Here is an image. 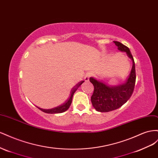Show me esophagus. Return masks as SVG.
I'll use <instances>...</instances> for the list:
<instances>
[{"label":"esophagus","instance_id":"esophagus-1","mask_svg":"<svg viewBox=\"0 0 158 158\" xmlns=\"http://www.w3.org/2000/svg\"><path fill=\"white\" fill-rule=\"evenodd\" d=\"M91 75H92L91 73H90V72H87V73L85 74V77H84V79H85V81H88L89 80L90 77H91Z\"/></svg>","mask_w":158,"mask_h":158}]
</instances>
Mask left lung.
Segmentation results:
<instances>
[{"mask_svg": "<svg viewBox=\"0 0 158 158\" xmlns=\"http://www.w3.org/2000/svg\"><path fill=\"white\" fill-rule=\"evenodd\" d=\"M120 51L127 53L132 61V67L128 78L123 84L116 86H109L106 84L90 77L89 81L93 85L94 92L91 96V102L97 111L110 112L118 109L128 101L133 93L136 83V69L133 56L130 49L119 42L114 41Z\"/></svg>", "mask_w": 158, "mask_h": 158, "instance_id": "left-lung-1", "label": "left lung"}]
</instances>
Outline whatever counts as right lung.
<instances>
[{
    "label": "right lung",
    "instance_id": "right-lung-1",
    "mask_svg": "<svg viewBox=\"0 0 158 158\" xmlns=\"http://www.w3.org/2000/svg\"><path fill=\"white\" fill-rule=\"evenodd\" d=\"M84 82V81H81L79 83H78L75 86H74L73 88H72V90L71 91V95L69 97V98L67 99V100L62 104L61 105L58 106L57 107L53 108V109H40L39 108L40 110H41L42 111L46 112V113H48V114H56V113H61V112H64L65 111H66L67 109H69L71 102H72V98H73V96L75 93V92L77 91L81 85Z\"/></svg>",
    "mask_w": 158,
    "mask_h": 158
}]
</instances>
